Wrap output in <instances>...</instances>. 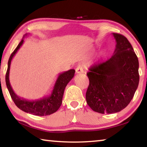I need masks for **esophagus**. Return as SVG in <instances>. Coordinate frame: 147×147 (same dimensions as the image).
<instances>
[{
	"label": "esophagus",
	"mask_w": 147,
	"mask_h": 147,
	"mask_svg": "<svg viewBox=\"0 0 147 147\" xmlns=\"http://www.w3.org/2000/svg\"><path fill=\"white\" fill-rule=\"evenodd\" d=\"M83 73H84V70L82 69V67L80 65H79L77 67L76 69V74H81Z\"/></svg>",
	"instance_id": "obj_1"
}]
</instances>
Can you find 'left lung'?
Instances as JSON below:
<instances>
[{
    "mask_svg": "<svg viewBox=\"0 0 147 147\" xmlns=\"http://www.w3.org/2000/svg\"><path fill=\"white\" fill-rule=\"evenodd\" d=\"M116 41L113 56L94 65L87 73L89 85L87 103L100 113H115L125 108L133 98L139 81V61L127 38L113 33Z\"/></svg>",
    "mask_w": 147,
    "mask_h": 147,
    "instance_id": "left-lung-1",
    "label": "left lung"
}]
</instances>
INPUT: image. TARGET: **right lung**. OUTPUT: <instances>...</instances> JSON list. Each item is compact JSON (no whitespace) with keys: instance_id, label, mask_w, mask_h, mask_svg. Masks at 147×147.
Masks as SVG:
<instances>
[{"instance_id":"obj_1","label":"right lung","mask_w":147,"mask_h":147,"mask_svg":"<svg viewBox=\"0 0 147 147\" xmlns=\"http://www.w3.org/2000/svg\"><path fill=\"white\" fill-rule=\"evenodd\" d=\"M28 36V34L24 35L23 38L17 45V48L12 53L9 57L8 63V69L6 74V84L7 88L12 100L18 108L25 111L26 113L32 115L38 116H46L53 114L58 110L61 105L62 98L64 93V90L67 84L73 78L75 73V70L70 69L67 71L59 74L55 84L51 92V94L49 96L38 99L35 100H29L25 98H21L15 93L9 82V69H10L11 61L13 56L16 55L17 52L24 43V38Z\"/></svg>"}]
</instances>
